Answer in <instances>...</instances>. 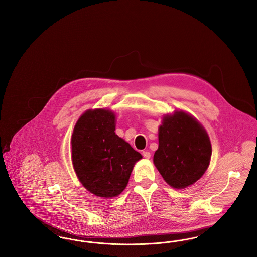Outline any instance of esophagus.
Masks as SVG:
<instances>
[{"label": "esophagus", "instance_id": "1", "mask_svg": "<svg viewBox=\"0 0 257 257\" xmlns=\"http://www.w3.org/2000/svg\"><path fill=\"white\" fill-rule=\"evenodd\" d=\"M143 156L145 157V158H147V159H149L150 157H151V154L148 152V151H143Z\"/></svg>", "mask_w": 257, "mask_h": 257}]
</instances>
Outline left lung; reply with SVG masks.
<instances>
[{"mask_svg": "<svg viewBox=\"0 0 257 257\" xmlns=\"http://www.w3.org/2000/svg\"><path fill=\"white\" fill-rule=\"evenodd\" d=\"M211 155L207 132L195 117L182 110L164 116L153 162L170 186L184 189L196 182L207 170Z\"/></svg>", "mask_w": 257, "mask_h": 257, "instance_id": "1", "label": "left lung"}]
</instances>
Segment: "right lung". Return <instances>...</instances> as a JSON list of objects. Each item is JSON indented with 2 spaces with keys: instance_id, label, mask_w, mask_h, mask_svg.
<instances>
[{
  "instance_id": "right-lung-1",
  "label": "right lung",
  "mask_w": 257,
  "mask_h": 257,
  "mask_svg": "<svg viewBox=\"0 0 257 257\" xmlns=\"http://www.w3.org/2000/svg\"><path fill=\"white\" fill-rule=\"evenodd\" d=\"M110 110H86L71 139L74 170L82 185L100 197H115L126 188L135 163L143 158L114 132Z\"/></svg>"
}]
</instances>
